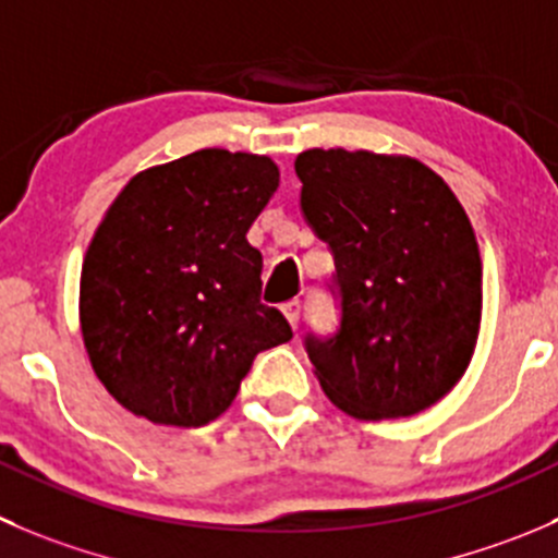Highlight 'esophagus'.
<instances>
[{
    "label": "esophagus",
    "mask_w": 558,
    "mask_h": 558,
    "mask_svg": "<svg viewBox=\"0 0 558 558\" xmlns=\"http://www.w3.org/2000/svg\"><path fill=\"white\" fill-rule=\"evenodd\" d=\"M283 316L289 318L291 327H296V324H300V316H302V302L300 300L286 302V305H283Z\"/></svg>",
    "instance_id": "obj_1"
}]
</instances>
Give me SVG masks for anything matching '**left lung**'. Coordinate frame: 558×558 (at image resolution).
<instances>
[{
  "mask_svg": "<svg viewBox=\"0 0 558 558\" xmlns=\"http://www.w3.org/2000/svg\"><path fill=\"white\" fill-rule=\"evenodd\" d=\"M300 207L332 251L338 332L305 335L324 395L356 420L411 416L472 362L483 262L456 193L414 158L356 149L296 155Z\"/></svg>",
  "mask_w": 558,
  "mask_h": 558,
  "instance_id": "1",
  "label": "left lung"
}]
</instances>
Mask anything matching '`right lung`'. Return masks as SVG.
Instances as JSON below:
<instances>
[{
	"label": "right lung",
	"mask_w": 558,
	"mask_h": 558,
	"mask_svg": "<svg viewBox=\"0 0 558 558\" xmlns=\"http://www.w3.org/2000/svg\"><path fill=\"white\" fill-rule=\"evenodd\" d=\"M267 155L198 149L135 174L81 267V335L102 387L149 423L202 428L258 351L291 340L262 302L247 229L278 191Z\"/></svg>",
	"instance_id": "right-lung-1"
}]
</instances>
